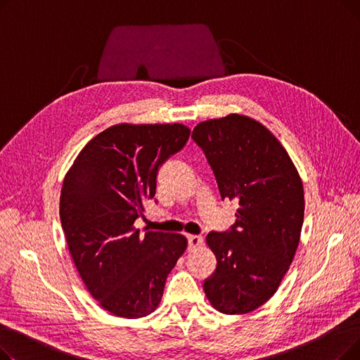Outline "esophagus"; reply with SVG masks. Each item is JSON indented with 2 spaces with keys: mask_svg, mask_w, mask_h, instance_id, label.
Masks as SVG:
<instances>
[{
  "mask_svg": "<svg viewBox=\"0 0 360 360\" xmlns=\"http://www.w3.org/2000/svg\"><path fill=\"white\" fill-rule=\"evenodd\" d=\"M188 247L190 248H197L202 243V236L200 235H188Z\"/></svg>",
  "mask_w": 360,
  "mask_h": 360,
  "instance_id": "1",
  "label": "esophagus"
}]
</instances>
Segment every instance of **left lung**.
I'll return each mask as SVG.
<instances>
[{
	"mask_svg": "<svg viewBox=\"0 0 360 360\" xmlns=\"http://www.w3.org/2000/svg\"><path fill=\"white\" fill-rule=\"evenodd\" d=\"M193 140L212 166L221 200H238L236 221L205 240L217 259L204 292L214 309L248 314L276 293L297 250L305 200L286 148L261 122L231 115L200 122Z\"/></svg>",
	"mask_w": 360,
	"mask_h": 360,
	"instance_id": "1",
	"label": "left lung"
}]
</instances>
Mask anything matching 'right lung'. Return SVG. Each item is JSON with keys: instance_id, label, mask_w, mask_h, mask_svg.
I'll use <instances>...</instances> for the list:
<instances>
[{"instance_id": "obj_1", "label": "right lung", "mask_w": 360, "mask_h": 360, "mask_svg": "<svg viewBox=\"0 0 360 360\" xmlns=\"http://www.w3.org/2000/svg\"><path fill=\"white\" fill-rule=\"evenodd\" d=\"M182 124H118L91 139L67 172L60 217L68 251L101 307L141 318L162 300L167 274L186 250L179 233L136 229L156 194L159 167L185 146Z\"/></svg>"}]
</instances>
